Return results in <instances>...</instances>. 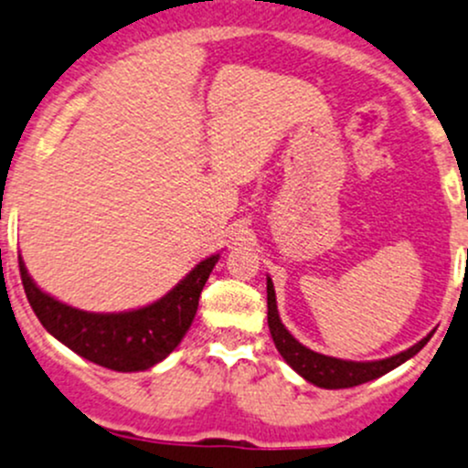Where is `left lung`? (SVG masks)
Returning a JSON list of instances; mask_svg holds the SVG:
<instances>
[{"instance_id": "obj_1", "label": "left lung", "mask_w": 468, "mask_h": 468, "mask_svg": "<svg viewBox=\"0 0 468 468\" xmlns=\"http://www.w3.org/2000/svg\"><path fill=\"white\" fill-rule=\"evenodd\" d=\"M266 304H269V331L273 335V342L280 351V356L286 359V364L292 371L300 373L306 382L315 384L322 388H351L357 384L371 382L384 373L393 371L395 367L404 364L410 359L415 353L422 351V346L429 342V337L420 340L418 344L407 348V351L398 353V356L387 357V359H376V362H351V359H337L322 356V353L311 351L304 344H300L295 337L286 331V326L282 324L280 313H277V302H275V289L271 277H266Z\"/></svg>"}]
</instances>
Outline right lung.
<instances>
[{
	"label": "right lung",
	"mask_w": 468,
	"mask_h": 468,
	"mask_svg": "<svg viewBox=\"0 0 468 468\" xmlns=\"http://www.w3.org/2000/svg\"><path fill=\"white\" fill-rule=\"evenodd\" d=\"M219 255H210L162 300L124 313H89L61 304L30 280L22 258L19 275L35 315L53 337L111 371H146L162 362L186 335L197 313L199 292Z\"/></svg>",
	"instance_id": "right-lung-1"
}]
</instances>
